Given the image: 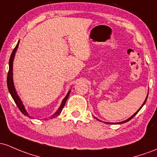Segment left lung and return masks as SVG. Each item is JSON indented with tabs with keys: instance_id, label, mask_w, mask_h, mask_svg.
<instances>
[{
	"instance_id": "8db88e82",
	"label": "left lung",
	"mask_w": 157,
	"mask_h": 157,
	"mask_svg": "<svg viewBox=\"0 0 157 157\" xmlns=\"http://www.w3.org/2000/svg\"><path fill=\"white\" fill-rule=\"evenodd\" d=\"M147 96H148V95H147ZM147 97H146V98H145V101H144V103L143 104H142V106H141V107H140V109H139V110H137V111L134 114H133V116H132V117H130L129 118V119H127V120H124V121H121V122H117V123H111V122H105V123H106V124H123V123H125V122H127V121H130V120H131V119H132V118H133V117H134V116L136 115V114L137 113H138L139 111H140V110H141V108H142V107H143V105H145V102H146V101H147ZM95 118H96V117H95ZM96 119H97V118H96ZM98 120H99V119H98ZM100 121V120H99Z\"/></svg>"
}]
</instances>
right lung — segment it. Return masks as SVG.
<instances>
[{
  "mask_svg": "<svg viewBox=\"0 0 157 157\" xmlns=\"http://www.w3.org/2000/svg\"><path fill=\"white\" fill-rule=\"evenodd\" d=\"M18 44H19V41L17 42V45L15 46V47L14 48L13 51H12L11 56H10V61H9V66H10V67H9V72H8V75H7V87H8L9 91H10V94H11L12 98L14 99V101H15V104H16L17 107L19 108V110H21V112L22 113L24 114V115L29 117V115H28L27 112H26L25 107H24V105H23L21 100V98H19V96H17L16 90H15V86H14L13 77H12V75H13V74H12V65H13V60H14V57H15V52H16V51H17V47H18ZM70 91H71V90H69V92L67 93V96H65V98H64V99H63L62 102H61V106L59 107V110H58L56 112V113H54V115H52V117H50V119H52V118H55V117H57V116H59L60 113H61V110H62V109L64 108L67 100L68 97H69Z\"/></svg>",
  "mask_w": 157,
  "mask_h": 157,
  "instance_id": "right-lung-1",
  "label": "right lung"
}]
</instances>
